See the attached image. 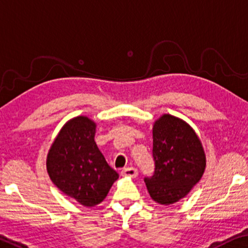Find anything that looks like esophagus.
<instances>
[{
    "label": "esophagus",
    "mask_w": 248,
    "mask_h": 248,
    "mask_svg": "<svg viewBox=\"0 0 248 248\" xmlns=\"http://www.w3.org/2000/svg\"><path fill=\"white\" fill-rule=\"evenodd\" d=\"M121 175L136 177L138 175V170L137 169H135V167H125V169L121 170Z\"/></svg>",
    "instance_id": "34e87169"
}]
</instances>
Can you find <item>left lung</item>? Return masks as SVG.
I'll return each instance as SVG.
<instances>
[{"label":"left lung","instance_id":"obj_1","mask_svg":"<svg viewBox=\"0 0 248 248\" xmlns=\"http://www.w3.org/2000/svg\"><path fill=\"white\" fill-rule=\"evenodd\" d=\"M152 176L144 181L152 199L172 204L190 192L205 169L203 148L193 129L179 118L164 114L153 128Z\"/></svg>","mask_w":248,"mask_h":248}]
</instances>
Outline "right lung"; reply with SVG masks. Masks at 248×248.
Segmentation results:
<instances>
[{
	"label": "right lung",
	"mask_w": 248,
	"mask_h": 248,
	"mask_svg": "<svg viewBox=\"0 0 248 248\" xmlns=\"http://www.w3.org/2000/svg\"><path fill=\"white\" fill-rule=\"evenodd\" d=\"M95 127L88 117L69 120L47 156V170L55 186L85 207L102 202L119 177L94 141Z\"/></svg>",
	"instance_id": "obj_1"
}]
</instances>
